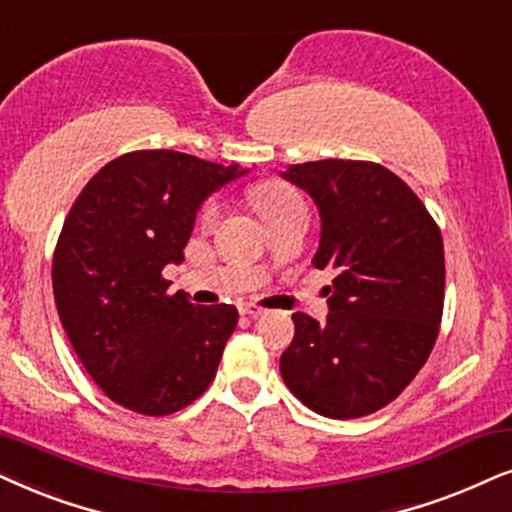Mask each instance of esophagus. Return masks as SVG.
Returning <instances> with one entry per match:
<instances>
[{
  "instance_id": "1",
  "label": "esophagus",
  "mask_w": 512,
  "mask_h": 512,
  "mask_svg": "<svg viewBox=\"0 0 512 512\" xmlns=\"http://www.w3.org/2000/svg\"><path fill=\"white\" fill-rule=\"evenodd\" d=\"M238 312L245 314V316H260L264 309L257 307V304H252V302H245V304H241V307H238Z\"/></svg>"
}]
</instances>
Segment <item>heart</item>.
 <instances>
[{"mask_svg":"<svg viewBox=\"0 0 512 512\" xmlns=\"http://www.w3.org/2000/svg\"><path fill=\"white\" fill-rule=\"evenodd\" d=\"M252 200H255V208L267 224L276 222V219L286 215H293L297 210H307V205H304L300 193L290 189L286 184H264L255 191ZM217 215H219V203L217 200H212V203L205 205L203 212H200V222L212 224L217 219Z\"/></svg>","mask_w":512,"mask_h":512,"instance_id":"obj_1","label":"heart"}]
</instances>
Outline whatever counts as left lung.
<instances>
[{"label":"left lung","instance_id":"obj_1","mask_svg":"<svg viewBox=\"0 0 512 512\" xmlns=\"http://www.w3.org/2000/svg\"><path fill=\"white\" fill-rule=\"evenodd\" d=\"M283 179L314 198L333 269L326 321L295 312L281 354L288 390L326 418H361L397 399L425 366L444 309V243L423 200L366 160L290 165Z\"/></svg>","mask_w":512,"mask_h":512}]
</instances>
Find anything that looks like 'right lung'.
Returning a JSON list of instances; mask_svg holds the SVG:
<instances>
[{
	"label": "right lung",
	"instance_id": "1",
	"mask_svg": "<svg viewBox=\"0 0 512 512\" xmlns=\"http://www.w3.org/2000/svg\"><path fill=\"white\" fill-rule=\"evenodd\" d=\"M248 174L179 151H132L87 181L54 250V300L77 359L115 404L170 416L208 390L226 340L231 304L167 295V264L184 262L196 212Z\"/></svg>",
	"mask_w": 512,
	"mask_h": 512
}]
</instances>
